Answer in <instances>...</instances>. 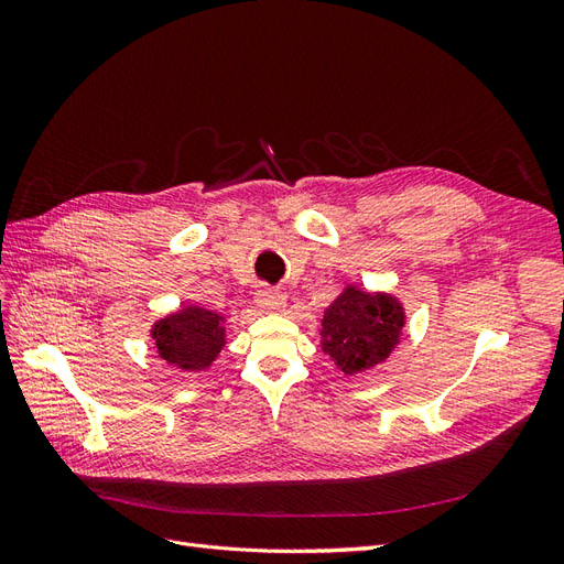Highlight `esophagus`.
I'll return each instance as SVG.
<instances>
[{"mask_svg": "<svg viewBox=\"0 0 564 564\" xmlns=\"http://www.w3.org/2000/svg\"><path fill=\"white\" fill-rule=\"evenodd\" d=\"M256 305H259V308L265 313H282L286 305V299L282 292H278V289L261 286L259 292H256Z\"/></svg>", "mask_w": 564, "mask_h": 564, "instance_id": "obj_1", "label": "esophagus"}]
</instances>
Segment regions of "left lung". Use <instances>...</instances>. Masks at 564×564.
I'll return each instance as SVG.
<instances>
[{
  "label": "left lung",
  "instance_id": "8db88e82",
  "mask_svg": "<svg viewBox=\"0 0 564 564\" xmlns=\"http://www.w3.org/2000/svg\"><path fill=\"white\" fill-rule=\"evenodd\" d=\"M404 305L386 292L346 284L322 317V350L348 377L383 365L400 346Z\"/></svg>",
  "mask_w": 564,
  "mask_h": 564
}]
</instances>
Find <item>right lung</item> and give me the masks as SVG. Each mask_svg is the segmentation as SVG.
<instances>
[{
    "instance_id": "add662e5",
    "label": "right lung",
    "mask_w": 564,
    "mask_h": 564,
    "mask_svg": "<svg viewBox=\"0 0 564 564\" xmlns=\"http://www.w3.org/2000/svg\"><path fill=\"white\" fill-rule=\"evenodd\" d=\"M224 324L226 317L216 311L183 305L152 324L150 336L166 365L183 371H207L226 346Z\"/></svg>"
}]
</instances>
